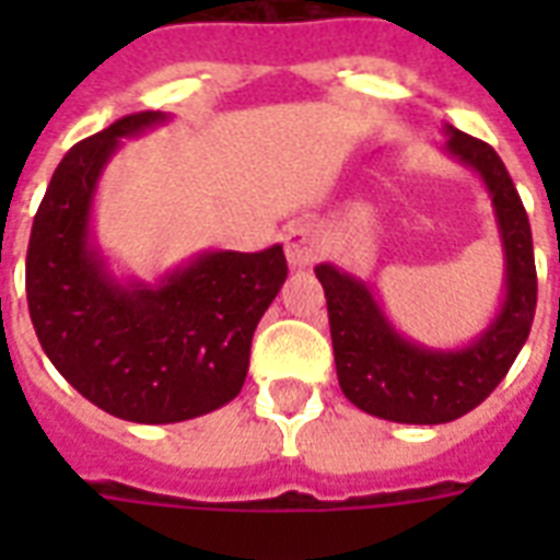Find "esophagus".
<instances>
[{
  "mask_svg": "<svg viewBox=\"0 0 560 560\" xmlns=\"http://www.w3.org/2000/svg\"><path fill=\"white\" fill-rule=\"evenodd\" d=\"M284 253H288L290 267H311L316 264L319 253H323V235L314 223H293V226L284 232Z\"/></svg>",
  "mask_w": 560,
  "mask_h": 560,
  "instance_id": "34e87169",
  "label": "esophagus"
}]
</instances>
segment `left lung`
Listing matches in <instances>:
<instances>
[{"label": "left lung", "instance_id": "1", "mask_svg": "<svg viewBox=\"0 0 560 560\" xmlns=\"http://www.w3.org/2000/svg\"><path fill=\"white\" fill-rule=\"evenodd\" d=\"M444 133V153L482 179L503 244L505 293L486 331L462 349L421 346L395 331L366 281L334 264L316 267L342 395L369 416L398 424H447L479 407L521 354L538 305L529 218L503 160L456 127Z\"/></svg>", "mask_w": 560, "mask_h": 560}]
</instances>
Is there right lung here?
<instances>
[{
    "mask_svg": "<svg viewBox=\"0 0 560 560\" xmlns=\"http://www.w3.org/2000/svg\"><path fill=\"white\" fill-rule=\"evenodd\" d=\"M168 121L133 113L66 153L31 226L25 293L55 369L104 412L174 424L235 398L264 311L288 279L281 244L209 249L156 284L116 279L92 235V200L121 139Z\"/></svg>",
    "mask_w": 560,
    "mask_h": 560,
    "instance_id": "add662e5",
    "label": "right lung"
}]
</instances>
